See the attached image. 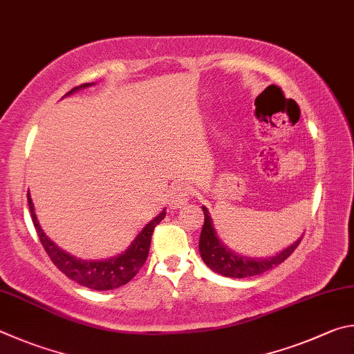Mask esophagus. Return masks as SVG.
Masks as SVG:
<instances>
[{"mask_svg": "<svg viewBox=\"0 0 354 354\" xmlns=\"http://www.w3.org/2000/svg\"><path fill=\"white\" fill-rule=\"evenodd\" d=\"M189 201V193H188V188L183 187H174L169 191V207L171 208H182L185 203Z\"/></svg>", "mask_w": 354, "mask_h": 354, "instance_id": "obj_1", "label": "esophagus"}]
</instances>
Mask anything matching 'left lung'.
<instances>
[{"label": "left lung", "instance_id": "8db88e82", "mask_svg": "<svg viewBox=\"0 0 354 354\" xmlns=\"http://www.w3.org/2000/svg\"><path fill=\"white\" fill-rule=\"evenodd\" d=\"M203 214H205V222H203L201 239H199V252L209 269L218 272V274L230 278H247L253 275L264 274L270 269H274L275 266L281 264L284 259L292 255L295 247L300 244L301 238L295 241L294 244H290L288 249L277 253L275 257L269 258H249L239 253H234L224 243H221L218 238V233L214 230L213 219L209 216V212L202 207Z\"/></svg>", "mask_w": 354, "mask_h": 354}]
</instances>
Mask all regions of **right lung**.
<instances>
[{
	"label": "right lung",
	"mask_w": 354,
	"mask_h": 354,
	"mask_svg": "<svg viewBox=\"0 0 354 354\" xmlns=\"http://www.w3.org/2000/svg\"><path fill=\"white\" fill-rule=\"evenodd\" d=\"M91 85L95 84H84L74 86V88L71 91H68L65 96L73 95L74 91L86 88V86ZM28 203L30 218H32L37 234H39L40 238V243L43 245V249L46 250L48 257L51 258V261L55 264V268L60 272H64V274L68 278H71L73 281L79 283L80 286L95 290H109L124 286V284L129 283L136 274H138V270L142 268V264H145L147 259L153 228L157 227L166 216V209H163L157 218H153L149 224H146V227L138 233V236H136L132 241V244L127 247L126 252L120 253V255L111 257L109 259H79L70 255V253H66L65 250H62L60 247L55 245L53 241L46 236L45 232L41 230L29 191Z\"/></svg>",
	"instance_id": "right-lung-1"
}]
</instances>
